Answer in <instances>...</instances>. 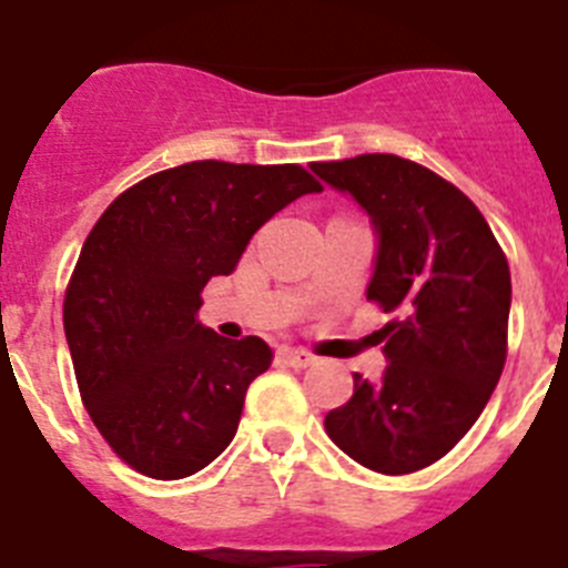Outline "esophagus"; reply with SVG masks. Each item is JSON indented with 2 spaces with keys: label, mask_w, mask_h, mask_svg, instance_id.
<instances>
[{
  "label": "esophagus",
  "mask_w": 568,
  "mask_h": 568,
  "mask_svg": "<svg viewBox=\"0 0 568 568\" xmlns=\"http://www.w3.org/2000/svg\"><path fill=\"white\" fill-rule=\"evenodd\" d=\"M280 357H283L285 364L294 366V369H306V366L314 364V355L306 349H292V346H285L283 352H280Z\"/></svg>",
  "instance_id": "obj_1"
}]
</instances>
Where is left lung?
<instances>
[{
	"label": "left lung",
	"mask_w": 568,
	"mask_h": 568,
	"mask_svg": "<svg viewBox=\"0 0 568 568\" xmlns=\"http://www.w3.org/2000/svg\"><path fill=\"white\" fill-rule=\"evenodd\" d=\"M312 173L369 216L366 300L393 321L378 328L387 369L355 378L326 416L328 438L378 474H413L474 427L505 366L511 271L488 222L442 175L398 155L312 164Z\"/></svg>",
	"instance_id": "8db88e82"
}]
</instances>
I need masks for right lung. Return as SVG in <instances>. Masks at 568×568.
<instances>
[{
	"label": "right lung",
	"mask_w": 568,
	"mask_h": 568,
	"mask_svg": "<svg viewBox=\"0 0 568 568\" xmlns=\"http://www.w3.org/2000/svg\"><path fill=\"white\" fill-rule=\"evenodd\" d=\"M306 193L321 184L297 164L190 161L118 195L85 236L65 341L94 427L138 474L184 479L233 442L271 349L195 321L202 288Z\"/></svg>",
	"instance_id": "right-lung-1"
}]
</instances>
